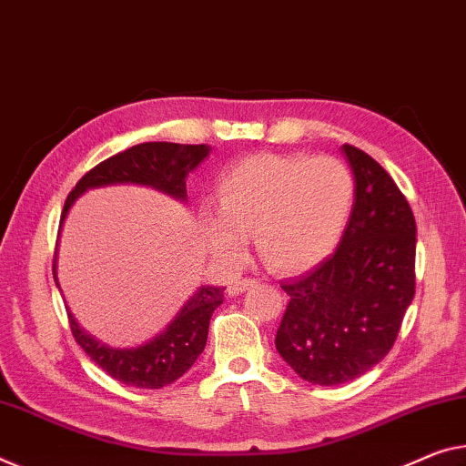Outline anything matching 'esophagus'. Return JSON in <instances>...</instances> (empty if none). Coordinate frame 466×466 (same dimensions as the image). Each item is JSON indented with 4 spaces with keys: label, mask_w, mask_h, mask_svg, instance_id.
Listing matches in <instances>:
<instances>
[{
    "label": "esophagus",
    "mask_w": 466,
    "mask_h": 466,
    "mask_svg": "<svg viewBox=\"0 0 466 466\" xmlns=\"http://www.w3.org/2000/svg\"><path fill=\"white\" fill-rule=\"evenodd\" d=\"M254 285H256L254 279H239V281H233L228 285V293H231V296H239V293L254 288Z\"/></svg>",
    "instance_id": "esophagus-1"
}]
</instances>
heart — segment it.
<instances>
[{
	"label": "heart",
	"mask_w": 466,
	"mask_h": 466,
	"mask_svg": "<svg viewBox=\"0 0 466 466\" xmlns=\"http://www.w3.org/2000/svg\"><path fill=\"white\" fill-rule=\"evenodd\" d=\"M354 199V175L338 158L254 154L218 177V210H204V235L212 254L233 264L246 254V235L254 233L270 268L304 273L338 248Z\"/></svg>",
	"instance_id": "1"
}]
</instances>
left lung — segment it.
Returning a JSON list of instances; mask_svg holds the SVG:
<instances>
[{"instance_id":"8db88e82","label":"left lung","mask_w":466,"mask_h":466,"mask_svg":"<svg viewBox=\"0 0 466 466\" xmlns=\"http://www.w3.org/2000/svg\"><path fill=\"white\" fill-rule=\"evenodd\" d=\"M356 181L350 223L335 252L283 283L289 304L277 352L314 385L354 381L383 360L414 298L417 223L383 167L341 146Z\"/></svg>"}]
</instances>
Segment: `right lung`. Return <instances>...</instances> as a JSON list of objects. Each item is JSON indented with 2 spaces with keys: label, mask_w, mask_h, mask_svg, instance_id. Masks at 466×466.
<instances>
[{
  "label": "right lung",
  "mask_w": 466,
  "mask_h": 466,
  "mask_svg": "<svg viewBox=\"0 0 466 466\" xmlns=\"http://www.w3.org/2000/svg\"><path fill=\"white\" fill-rule=\"evenodd\" d=\"M210 152L212 147L204 146V143L183 146V143L170 141H149L112 156V158L97 164L96 168H91L70 191L62 210L60 231L76 199L85 191L96 187L143 185V187H152L178 199L181 204H187V187H185L187 175L208 158ZM54 279L60 288L58 264L56 262ZM223 288H214V285L198 288L164 331L135 348H112L108 343L96 339L76 323L75 314L68 308L70 329H73L75 339L85 350V354L116 381L131 385V388L160 390L187 373L191 364L198 360V356L204 352L210 317L223 304Z\"/></svg>",
  "instance_id": "right-lung-1"
}]
</instances>
